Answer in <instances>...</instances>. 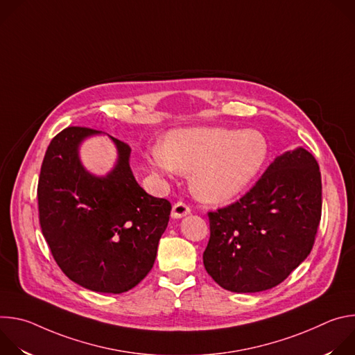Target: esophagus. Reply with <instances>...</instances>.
Returning <instances> with one entry per match:
<instances>
[{"label":"esophagus","mask_w":355,"mask_h":355,"mask_svg":"<svg viewBox=\"0 0 355 355\" xmlns=\"http://www.w3.org/2000/svg\"><path fill=\"white\" fill-rule=\"evenodd\" d=\"M191 214V209H189V207H187L184 202H177V204H174V207H173V211H171V218H174V219H181V218H184V216H187V215H189Z\"/></svg>","instance_id":"34e87169"}]
</instances>
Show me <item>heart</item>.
<instances>
[{
	"label": "heart",
	"mask_w": 355,
	"mask_h": 355,
	"mask_svg": "<svg viewBox=\"0 0 355 355\" xmlns=\"http://www.w3.org/2000/svg\"><path fill=\"white\" fill-rule=\"evenodd\" d=\"M270 146L257 129L199 126L170 130L148 151L147 164L159 175L191 171L193 192L211 204L240 195L267 163Z\"/></svg>",
	"instance_id": "b5f03b06"
}]
</instances>
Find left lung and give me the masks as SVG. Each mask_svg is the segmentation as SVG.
<instances>
[{"mask_svg":"<svg viewBox=\"0 0 355 355\" xmlns=\"http://www.w3.org/2000/svg\"><path fill=\"white\" fill-rule=\"evenodd\" d=\"M320 215L319 164L306 148L288 150L240 200L209 212L205 270L230 292L274 288L309 256Z\"/></svg>","mask_w":355,"mask_h":355,"instance_id":"8db88e82","label":"left lung"}]
</instances>
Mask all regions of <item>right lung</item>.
<instances>
[{
  "instance_id": "obj_1",
  "label": "right lung",
  "mask_w": 355,
  "mask_h": 355,
  "mask_svg": "<svg viewBox=\"0 0 355 355\" xmlns=\"http://www.w3.org/2000/svg\"><path fill=\"white\" fill-rule=\"evenodd\" d=\"M103 132L67 128L50 141L37 184L42 233L62 271L80 286L122 293L153 268L171 204L148 195L130 168V148L112 137L116 162L105 175L80 157L84 140Z\"/></svg>"
}]
</instances>
